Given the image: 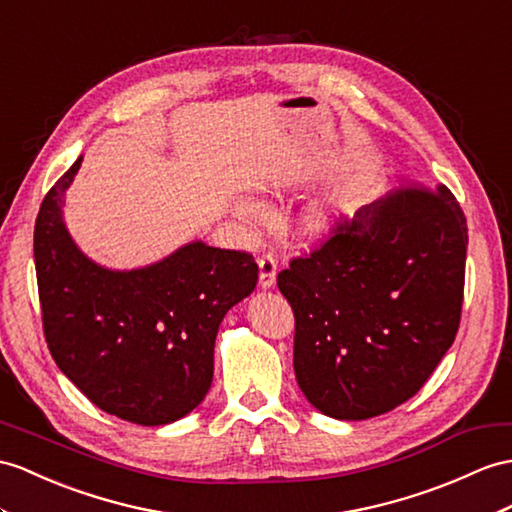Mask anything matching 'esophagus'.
<instances>
[{"mask_svg":"<svg viewBox=\"0 0 512 512\" xmlns=\"http://www.w3.org/2000/svg\"><path fill=\"white\" fill-rule=\"evenodd\" d=\"M276 276H278V265H276V258L271 254H265L263 258L258 260V284L260 289H271L273 284H276Z\"/></svg>","mask_w":512,"mask_h":512,"instance_id":"1","label":"esophagus"}]
</instances>
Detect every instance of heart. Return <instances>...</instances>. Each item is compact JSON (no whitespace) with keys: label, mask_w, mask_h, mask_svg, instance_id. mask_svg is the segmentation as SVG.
Segmentation results:
<instances>
[{"label":"heart","mask_w":512,"mask_h":512,"mask_svg":"<svg viewBox=\"0 0 512 512\" xmlns=\"http://www.w3.org/2000/svg\"><path fill=\"white\" fill-rule=\"evenodd\" d=\"M352 208H354V195L350 191L336 193L306 210L302 215V228L308 236L323 239V236H330L332 232H336V228L343 226L347 217L352 215ZM232 210L239 219L252 221V223H260L267 217L265 206L260 204L258 199L247 197V195L236 197L232 202Z\"/></svg>","instance_id":"b5f03b06"}]
</instances>
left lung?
Here are the masks:
<instances>
[{
	"label": "left lung",
	"instance_id": "left-lung-1",
	"mask_svg": "<svg viewBox=\"0 0 512 512\" xmlns=\"http://www.w3.org/2000/svg\"><path fill=\"white\" fill-rule=\"evenodd\" d=\"M467 221L443 184L400 189L280 271L293 367L319 413L363 421L410 400L454 343Z\"/></svg>",
	"mask_w": 512,
	"mask_h": 512
}]
</instances>
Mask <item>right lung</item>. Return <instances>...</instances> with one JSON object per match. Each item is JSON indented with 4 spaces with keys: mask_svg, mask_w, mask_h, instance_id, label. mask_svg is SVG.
Instances as JSON below:
<instances>
[{
    "mask_svg": "<svg viewBox=\"0 0 512 512\" xmlns=\"http://www.w3.org/2000/svg\"><path fill=\"white\" fill-rule=\"evenodd\" d=\"M82 156L43 199L34 265L58 369L104 413L165 426L202 404L223 317L258 282L254 258L191 241L136 269L95 263L62 215Z\"/></svg>",
    "mask_w": 512,
    "mask_h": 512,
    "instance_id": "add662e5",
    "label": "right lung"
}]
</instances>
